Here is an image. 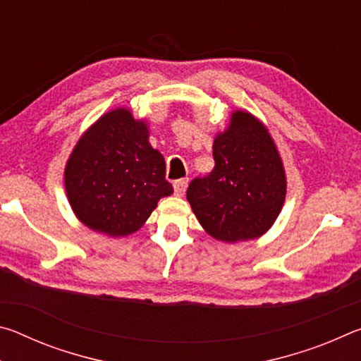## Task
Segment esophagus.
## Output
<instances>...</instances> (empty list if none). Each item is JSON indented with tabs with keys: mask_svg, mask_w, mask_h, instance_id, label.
Listing matches in <instances>:
<instances>
[{
	"mask_svg": "<svg viewBox=\"0 0 361 361\" xmlns=\"http://www.w3.org/2000/svg\"><path fill=\"white\" fill-rule=\"evenodd\" d=\"M188 183H189V180H188V178H180V180L173 181L175 194H178V195H183V194H185L186 188H188Z\"/></svg>",
	"mask_w": 361,
	"mask_h": 361,
	"instance_id": "obj_1",
	"label": "esophagus"
}]
</instances>
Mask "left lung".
Returning a JSON list of instances; mask_svg holds the SVG:
<instances>
[{
	"label": "left lung",
	"mask_w": 361,
	"mask_h": 361,
	"mask_svg": "<svg viewBox=\"0 0 361 361\" xmlns=\"http://www.w3.org/2000/svg\"><path fill=\"white\" fill-rule=\"evenodd\" d=\"M215 169L188 188L199 223L223 242L264 234L282 210L286 181L282 161L264 126L250 113L235 111L229 129L213 143Z\"/></svg>",
	"instance_id": "left-lung-1"
}]
</instances>
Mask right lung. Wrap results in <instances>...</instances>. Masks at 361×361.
I'll return each mask as SVG.
<instances>
[{"label": "right lung", "mask_w": 361, "mask_h": 361, "mask_svg": "<svg viewBox=\"0 0 361 361\" xmlns=\"http://www.w3.org/2000/svg\"><path fill=\"white\" fill-rule=\"evenodd\" d=\"M73 212L90 229L121 237L142 228L173 188L166 161L148 142V127L119 108L79 140L65 170Z\"/></svg>", "instance_id": "right-lung-1"}]
</instances>
